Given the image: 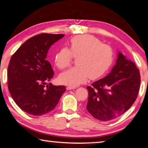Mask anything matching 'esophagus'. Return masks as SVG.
<instances>
[{"label": "esophagus", "mask_w": 148, "mask_h": 148, "mask_svg": "<svg viewBox=\"0 0 148 148\" xmlns=\"http://www.w3.org/2000/svg\"><path fill=\"white\" fill-rule=\"evenodd\" d=\"M76 89V87H72V86H67L66 87V89L67 90H72V89Z\"/></svg>", "instance_id": "esophagus-1"}]
</instances>
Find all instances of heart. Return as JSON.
Here are the masks:
<instances>
[{"label": "heart", "instance_id": "1", "mask_svg": "<svg viewBox=\"0 0 148 148\" xmlns=\"http://www.w3.org/2000/svg\"><path fill=\"white\" fill-rule=\"evenodd\" d=\"M68 44L69 49L61 47L54 56L55 63L59 69L68 67L72 56L77 57L76 66L59 76L60 82L62 84L76 86L86 82L88 77L97 79L103 76L113 63L112 49L91 35L73 37Z\"/></svg>", "mask_w": 148, "mask_h": 148}]
</instances>
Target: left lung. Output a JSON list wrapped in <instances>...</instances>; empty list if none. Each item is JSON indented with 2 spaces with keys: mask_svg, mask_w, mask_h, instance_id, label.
I'll return each mask as SVG.
<instances>
[{
  "mask_svg": "<svg viewBox=\"0 0 148 148\" xmlns=\"http://www.w3.org/2000/svg\"><path fill=\"white\" fill-rule=\"evenodd\" d=\"M140 85V72L136 64L118 51L116 64L110 73L87 87V111L99 121L116 119L133 104Z\"/></svg>",
  "mask_w": 148,
  "mask_h": 148,
  "instance_id": "1",
  "label": "left lung"
}]
</instances>
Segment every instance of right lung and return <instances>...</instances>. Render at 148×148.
I'll return each instance as SVG.
<instances>
[{"mask_svg": "<svg viewBox=\"0 0 148 148\" xmlns=\"http://www.w3.org/2000/svg\"><path fill=\"white\" fill-rule=\"evenodd\" d=\"M64 34L43 33L26 40L12 56L8 67V89L22 110L33 116L51 111L66 91L64 86L47 84L54 75L46 60L55 42Z\"/></svg>", "mask_w": 148, "mask_h": 148, "instance_id": "1", "label": "right lung"}]
</instances>
